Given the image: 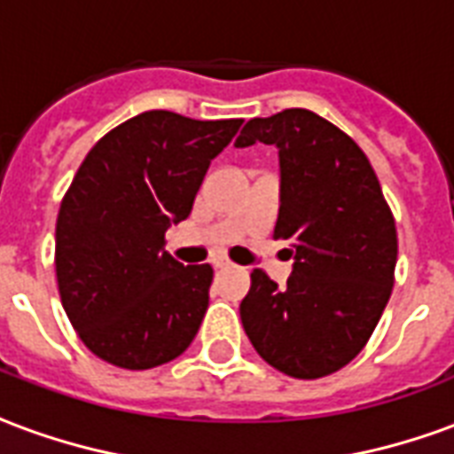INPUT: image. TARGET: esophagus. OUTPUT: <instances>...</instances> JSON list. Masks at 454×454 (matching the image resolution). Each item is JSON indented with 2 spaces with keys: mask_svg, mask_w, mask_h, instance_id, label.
<instances>
[{
  "mask_svg": "<svg viewBox=\"0 0 454 454\" xmlns=\"http://www.w3.org/2000/svg\"><path fill=\"white\" fill-rule=\"evenodd\" d=\"M228 264H231V262H228L226 257H221V254L211 260V267H214V270H223V267H228Z\"/></svg>",
  "mask_w": 454,
  "mask_h": 454,
  "instance_id": "1",
  "label": "esophagus"
}]
</instances>
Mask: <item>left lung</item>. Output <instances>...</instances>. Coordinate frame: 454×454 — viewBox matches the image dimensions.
Returning a JSON list of instances; mask_svg holds the SVG:
<instances>
[{
  "instance_id": "1",
  "label": "left lung",
  "mask_w": 454,
  "mask_h": 454,
  "mask_svg": "<svg viewBox=\"0 0 454 454\" xmlns=\"http://www.w3.org/2000/svg\"><path fill=\"white\" fill-rule=\"evenodd\" d=\"M278 149L277 240L294 271L262 270L240 303L254 351L291 378L315 380L361 354L392 294L397 231L371 160L339 127L303 107L254 117L236 139Z\"/></svg>"
}]
</instances>
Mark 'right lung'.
<instances>
[{
  "label": "right lung",
  "instance_id": "1",
  "mask_svg": "<svg viewBox=\"0 0 454 454\" xmlns=\"http://www.w3.org/2000/svg\"><path fill=\"white\" fill-rule=\"evenodd\" d=\"M240 124L149 110L107 132L76 170L57 216V286L72 327L107 364L146 371L192 344L214 270L173 260L166 231L190 216Z\"/></svg>",
  "mask_w": 454,
  "mask_h": 454
}]
</instances>
